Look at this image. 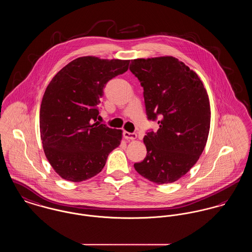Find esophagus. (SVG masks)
<instances>
[{
	"label": "esophagus",
	"mask_w": 252,
	"mask_h": 252,
	"mask_svg": "<svg viewBox=\"0 0 252 252\" xmlns=\"http://www.w3.org/2000/svg\"><path fill=\"white\" fill-rule=\"evenodd\" d=\"M123 137H125L126 139H132V140H134V139L137 138V134H135V133H129V132L124 131V132H123Z\"/></svg>",
	"instance_id": "34e87169"
}]
</instances>
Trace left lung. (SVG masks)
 Wrapping results in <instances>:
<instances>
[{"label": "left lung", "instance_id": "1", "mask_svg": "<svg viewBox=\"0 0 252 252\" xmlns=\"http://www.w3.org/2000/svg\"><path fill=\"white\" fill-rule=\"evenodd\" d=\"M130 70L143 87L148 119L158 117L160 127L143 137L147 154L135 169L151 182L173 183L196 163L206 145V90L193 70L171 56L132 60Z\"/></svg>", "mask_w": 252, "mask_h": 252}]
</instances>
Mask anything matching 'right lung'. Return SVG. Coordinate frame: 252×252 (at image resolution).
Listing matches in <instances>:
<instances>
[{
	"mask_svg": "<svg viewBox=\"0 0 252 252\" xmlns=\"http://www.w3.org/2000/svg\"><path fill=\"white\" fill-rule=\"evenodd\" d=\"M129 60L78 58L61 69L46 88L39 114L46 158L64 180L82 182L97 175L122 130L97 121L106 84L129 67Z\"/></svg>",
	"mask_w": 252,
	"mask_h": 252,
	"instance_id": "obj_1",
	"label": "right lung"
}]
</instances>
